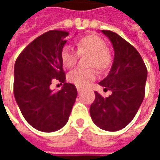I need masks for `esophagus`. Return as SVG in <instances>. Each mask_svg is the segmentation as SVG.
Returning <instances> with one entry per match:
<instances>
[{
    "instance_id": "1",
    "label": "esophagus",
    "mask_w": 160,
    "mask_h": 160,
    "mask_svg": "<svg viewBox=\"0 0 160 160\" xmlns=\"http://www.w3.org/2000/svg\"><path fill=\"white\" fill-rule=\"evenodd\" d=\"M77 91H78V92H82L83 91V88L82 87H77Z\"/></svg>"
}]
</instances>
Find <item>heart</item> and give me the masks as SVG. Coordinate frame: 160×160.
Instances as JSON below:
<instances>
[{
    "mask_svg": "<svg viewBox=\"0 0 160 160\" xmlns=\"http://www.w3.org/2000/svg\"><path fill=\"white\" fill-rule=\"evenodd\" d=\"M77 51L69 46H64L61 52V59L63 66L72 68L77 62L79 55L89 54L87 57V65L95 67L100 71H105L112 63V56L106 45V42L101 37L96 34H88L80 38L76 42ZM97 75L96 69L76 68L72 70L68 80L77 87H86L91 81L95 80Z\"/></svg>",
    "mask_w": 160,
    "mask_h": 160,
    "instance_id": "b5f03b06",
    "label": "heart"
}]
</instances>
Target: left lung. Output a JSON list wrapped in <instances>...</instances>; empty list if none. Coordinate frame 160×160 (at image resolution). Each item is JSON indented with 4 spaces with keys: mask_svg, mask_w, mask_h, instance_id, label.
<instances>
[{
    "mask_svg": "<svg viewBox=\"0 0 160 160\" xmlns=\"http://www.w3.org/2000/svg\"><path fill=\"white\" fill-rule=\"evenodd\" d=\"M102 32L111 40L115 56L110 73L99 85L112 93L104 98L94 92L90 115L98 127L118 131L133 120L144 99L148 69L134 46L111 31Z\"/></svg>",
    "mask_w": 160,
    "mask_h": 160,
    "instance_id": "1",
    "label": "left lung"
}]
</instances>
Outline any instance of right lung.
Listing matches in <instances>:
<instances>
[{
    "instance_id": "add662e5",
    "label": "right lung",
    "mask_w": 160,
    "mask_h": 160,
    "mask_svg": "<svg viewBox=\"0 0 160 160\" xmlns=\"http://www.w3.org/2000/svg\"><path fill=\"white\" fill-rule=\"evenodd\" d=\"M68 32L52 30L30 42L14 64L13 93L26 122L42 132H54L67 123L77 97L74 85L65 82L61 52ZM63 83L54 93L53 81Z\"/></svg>"
}]
</instances>
